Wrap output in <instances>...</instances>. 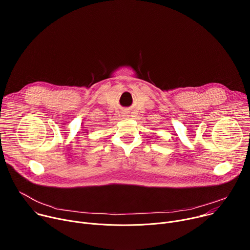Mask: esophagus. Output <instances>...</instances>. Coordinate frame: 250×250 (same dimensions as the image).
I'll return each mask as SVG.
<instances>
[{"label":"esophagus","instance_id":"1","mask_svg":"<svg viewBox=\"0 0 250 250\" xmlns=\"http://www.w3.org/2000/svg\"><path fill=\"white\" fill-rule=\"evenodd\" d=\"M124 116H125V117H126V116H128V114H125Z\"/></svg>","mask_w":250,"mask_h":250}]
</instances>
